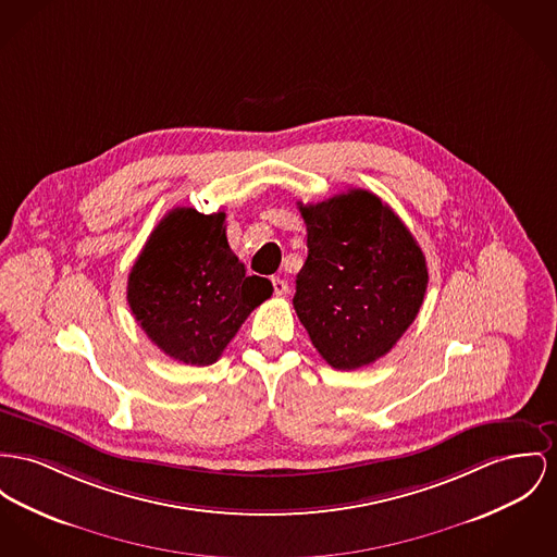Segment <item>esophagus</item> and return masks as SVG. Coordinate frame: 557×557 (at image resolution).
Listing matches in <instances>:
<instances>
[{"instance_id":"esophagus-1","label":"esophagus","mask_w":557,"mask_h":557,"mask_svg":"<svg viewBox=\"0 0 557 557\" xmlns=\"http://www.w3.org/2000/svg\"><path fill=\"white\" fill-rule=\"evenodd\" d=\"M270 281H272L274 296H285V294L289 292V285H287V281H285V278H281V276H272Z\"/></svg>"}]
</instances>
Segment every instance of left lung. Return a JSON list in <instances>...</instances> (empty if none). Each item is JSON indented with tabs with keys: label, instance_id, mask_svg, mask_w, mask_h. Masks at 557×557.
Instances as JSON below:
<instances>
[{
	"label": "left lung",
	"instance_id": "obj_1",
	"mask_svg": "<svg viewBox=\"0 0 557 557\" xmlns=\"http://www.w3.org/2000/svg\"><path fill=\"white\" fill-rule=\"evenodd\" d=\"M297 205L308 232L297 319L332 368H366L413 323L429 285L424 253L406 223L368 189Z\"/></svg>",
	"mask_w": 557,
	"mask_h": 557
}]
</instances>
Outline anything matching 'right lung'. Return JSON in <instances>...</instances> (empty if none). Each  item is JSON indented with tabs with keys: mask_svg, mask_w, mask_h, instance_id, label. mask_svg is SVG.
<instances>
[{
	"mask_svg": "<svg viewBox=\"0 0 557 557\" xmlns=\"http://www.w3.org/2000/svg\"><path fill=\"white\" fill-rule=\"evenodd\" d=\"M272 296L247 276L225 236V213L169 211L128 274L126 299L149 339L175 361L211 366L245 319Z\"/></svg>",
	"mask_w": 557,
	"mask_h": 557,
	"instance_id": "add662e5",
	"label": "right lung"
}]
</instances>
